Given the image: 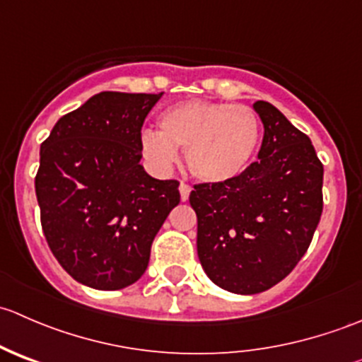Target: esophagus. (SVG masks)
<instances>
[{
  "label": "esophagus",
  "mask_w": 362,
  "mask_h": 362,
  "mask_svg": "<svg viewBox=\"0 0 362 362\" xmlns=\"http://www.w3.org/2000/svg\"><path fill=\"white\" fill-rule=\"evenodd\" d=\"M178 191H180V199H182V202H187L189 194H191V187H189L187 184H184V182H182L180 187H178Z\"/></svg>",
  "instance_id": "esophagus-1"
}]
</instances>
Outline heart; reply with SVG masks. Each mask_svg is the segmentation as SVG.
<instances>
[{
	"instance_id": "1",
	"label": "heart",
	"mask_w": 362,
	"mask_h": 362,
	"mask_svg": "<svg viewBox=\"0 0 362 362\" xmlns=\"http://www.w3.org/2000/svg\"><path fill=\"white\" fill-rule=\"evenodd\" d=\"M159 131L141 133V152L159 170L173 166L185 151L192 177L204 184L238 180L252 164L261 140L255 112L247 105L184 101L159 115Z\"/></svg>"
}]
</instances>
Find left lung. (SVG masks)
<instances>
[{"mask_svg":"<svg viewBox=\"0 0 362 362\" xmlns=\"http://www.w3.org/2000/svg\"><path fill=\"white\" fill-rule=\"evenodd\" d=\"M257 160L238 180L199 184L198 257L208 279L235 294H257L286 279L310 247L322 214L324 166L312 141L268 101Z\"/></svg>","mask_w":362,"mask_h":362,"instance_id":"8db88e82","label":"left lung"}]
</instances>
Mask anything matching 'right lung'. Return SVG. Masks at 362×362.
Here are the masks:
<instances>
[{
  "instance_id": "1",
  "label": "right lung",
  "mask_w": 362,
  "mask_h": 362,
  "mask_svg": "<svg viewBox=\"0 0 362 362\" xmlns=\"http://www.w3.org/2000/svg\"><path fill=\"white\" fill-rule=\"evenodd\" d=\"M159 94H94L56 122L40 148L35 178L42 228L59 264L87 287L136 282L170 211L177 180L140 164L141 126Z\"/></svg>"
}]
</instances>
